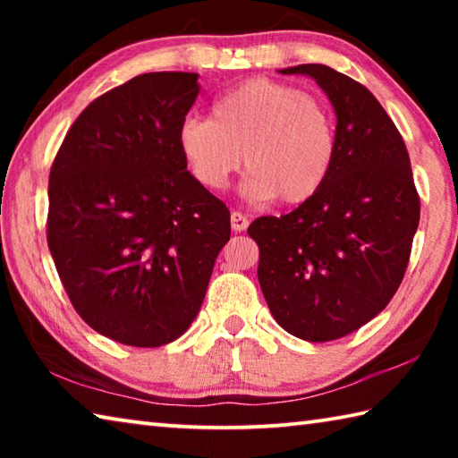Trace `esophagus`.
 Masks as SVG:
<instances>
[{
  "mask_svg": "<svg viewBox=\"0 0 458 458\" xmlns=\"http://www.w3.org/2000/svg\"><path fill=\"white\" fill-rule=\"evenodd\" d=\"M230 226L234 232H244L248 228V218L240 212H232L230 214Z\"/></svg>",
  "mask_w": 458,
  "mask_h": 458,
  "instance_id": "34e87169",
  "label": "esophagus"
}]
</instances>
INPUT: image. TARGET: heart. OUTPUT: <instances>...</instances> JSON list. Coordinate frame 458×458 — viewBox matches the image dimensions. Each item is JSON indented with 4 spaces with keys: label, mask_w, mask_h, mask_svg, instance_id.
I'll return each mask as SVG.
<instances>
[{
    "label": "heart",
    "mask_w": 458,
    "mask_h": 458,
    "mask_svg": "<svg viewBox=\"0 0 458 458\" xmlns=\"http://www.w3.org/2000/svg\"><path fill=\"white\" fill-rule=\"evenodd\" d=\"M177 145L191 175L208 191L248 167L250 201L303 204L327 183L337 159V119L323 98L273 79H250L216 100L212 117H188Z\"/></svg>",
    "instance_id": "obj_1"
}]
</instances>
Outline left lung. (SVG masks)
<instances>
[{"label": "left lung", "mask_w": 458, "mask_h": 458, "mask_svg": "<svg viewBox=\"0 0 458 458\" xmlns=\"http://www.w3.org/2000/svg\"><path fill=\"white\" fill-rule=\"evenodd\" d=\"M319 84L337 117V159L321 191L284 216L248 226L259 283L291 335L331 341L390 303L420 220L406 145L377 98L325 64L283 68Z\"/></svg>", "instance_id": "obj_1"}]
</instances>
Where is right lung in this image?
<instances>
[{
    "label": "right lung",
    "mask_w": 458,
    "mask_h": 458,
    "mask_svg": "<svg viewBox=\"0 0 458 458\" xmlns=\"http://www.w3.org/2000/svg\"><path fill=\"white\" fill-rule=\"evenodd\" d=\"M193 72L139 74L84 108L50 169L48 248L84 323L133 347L183 335L230 212L188 172L177 129Z\"/></svg>",
    "instance_id": "1"
}]
</instances>
